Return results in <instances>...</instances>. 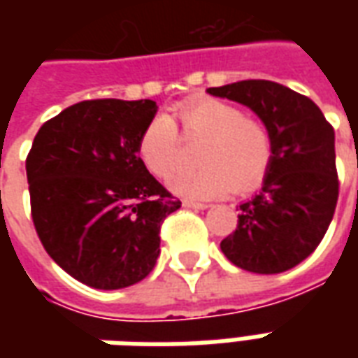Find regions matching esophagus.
Instances as JSON below:
<instances>
[{"label":"esophagus","instance_id":"esophagus-1","mask_svg":"<svg viewBox=\"0 0 358 358\" xmlns=\"http://www.w3.org/2000/svg\"><path fill=\"white\" fill-rule=\"evenodd\" d=\"M184 207L186 209H195V210H203V209H209V205L207 203H197V201H184Z\"/></svg>","mask_w":358,"mask_h":358}]
</instances>
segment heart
I'll use <instances>...</instances> for the list:
<instances>
[{
    "label": "heart",
    "instance_id": "obj_1",
    "mask_svg": "<svg viewBox=\"0 0 358 358\" xmlns=\"http://www.w3.org/2000/svg\"><path fill=\"white\" fill-rule=\"evenodd\" d=\"M187 138H203L197 151L199 169L178 171L169 187L186 199H217L228 192H248L268 171L272 138L259 118L243 115L236 105L213 97H197L178 109ZM178 130L166 115H157L141 132L138 153L151 174L169 176L178 161Z\"/></svg>",
    "mask_w": 358,
    "mask_h": 358
}]
</instances>
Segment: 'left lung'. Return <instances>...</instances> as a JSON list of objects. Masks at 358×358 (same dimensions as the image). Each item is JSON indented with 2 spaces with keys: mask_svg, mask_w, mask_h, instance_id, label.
<instances>
[{
  "mask_svg": "<svg viewBox=\"0 0 358 358\" xmlns=\"http://www.w3.org/2000/svg\"><path fill=\"white\" fill-rule=\"evenodd\" d=\"M207 94L249 107L272 138L263 187L238 207L222 253L255 274L297 266L322 241L338 203L334 128L315 101L276 82L241 80Z\"/></svg>",
  "mask_w": 358,
  "mask_h": 358,
  "instance_id": "obj_1",
  "label": "left lung"
}]
</instances>
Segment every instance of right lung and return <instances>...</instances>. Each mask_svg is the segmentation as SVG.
Here are the masks:
<instances>
[{
	"label": "right lung",
	"mask_w": 358,
	"mask_h": 358,
	"mask_svg": "<svg viewBox=\"0 0 358 358\" xmlns=\"http://www.w3.org/2000/svg\"><path fill=\"white\" fill-rule=\"evenodd\" d=\"M151 99H94L38 130L27 159L32 220L42 245L95 289L141 282L161 253V224L180 209L138 153L155 118Z\"/></svg>",
	"instance_id": "obj_1"
}]
</instances>
